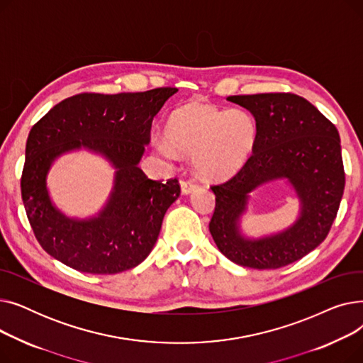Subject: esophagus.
Returning a JSON list of instances; mask_svg holds the SVG:
<instances>
[{
    "instance_id": "esophagus-1",
    "label": "esophagus",
    "mask_w": 363,
    "mask_h": 363,
    "mask_svg": "<svg viewBox=\"0 0 363 363\" xmlns=\"http://www.w3.org/2000/svg\"><path fill=\"white\" fill-rule=\"evenodd\" d=\"M197 188V182L194 179H182L181 181V191L182 194H189Z\"/></svg>"
}]
</instances>
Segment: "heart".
<instances>
[{
    "instance_id": "obj_1",
    "label": "heart",
    "mask_w": 363,
    "mask_h": 363,
    "mask_svg": "<svg viewBox=\"0 0 363 363\" xmlns=\"http://www.w3.org/2000/svg\"><path fill=\"white\" fill-rule=\"evenodd\" d=\"M256 140V123L241 110L222 111L213 106L191 103L170 114L166 138L152 141L159 155L194 157L203 178L231 177L250 157Z\"/></svg>"
}]
</instances>
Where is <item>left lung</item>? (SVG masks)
<instances>
[{"instance_id":"obj_1","label":"left lung","mask_w":363,"mask_h":363,"mask_svg":"<svg viewBox=\"0 0 363 363\" xmlns=\"http://www.w3.org/2000/svg\"><path fill=\"white\" fill-rule=\"evenodd\" d=\"M256 121L252 156L237 174L212 185L216 196L208 230L237 264L278 269L306 256L327 238L345 193L338 130L306 99L290 92L231 95ZM285 177L301 200V216L287 230L257 240L240 235L238 220L259 184Z\"/></svg>"}]
</instances>
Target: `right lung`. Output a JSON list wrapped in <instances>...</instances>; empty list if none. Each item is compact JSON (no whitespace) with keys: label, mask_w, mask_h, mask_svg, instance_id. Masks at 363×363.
<instances>
[{"label":"right lung","mask_w":363,"mask_h":363,"mask_svg":"<svg viewBox=\"0 0 363 363\" xmlns=\"http://www.w3.org/2000/svg\"><path fill=\"white\" fill-rule=\"evenodd\" d=\"M177 88L104 95L84 92L54 106L26 141L22 200L43 249L70 268L111 275L138 266L155 247L164 213L179 194L177 178L152 181L138 167L151 122ZM84 146L117 169L113 191L99 217L70 220L46 191L52 162Z\"/></svg>","instance_id":"right-lung-1"}]
</instances>
